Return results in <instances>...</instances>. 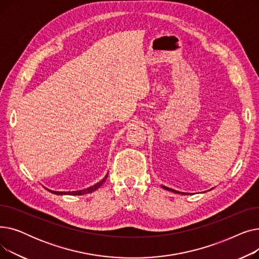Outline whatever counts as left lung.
I'll return each mask as SVG.
<instances>
[{
    "instance_id": "8db88e82",
    "label": "left lung",
    "mask_w": 259,
    "mask_h": 259,
    "mask_svg": "<svg viewBox=\"0 0 259 259\" xmlns=\"http://www.w3.org/2000/svg\"><path fill=\"white\" fill-rule=\"evenodd\" d=\"M162 188L164 189H166V190H168V191H171V192H173V193H178V194H187V193H182V192H180V191H176V190H174V189H170V188H167V187H165V186H161Z\"/></svg>"
}]
</instances>
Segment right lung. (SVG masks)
Here are the masks:
<instances>
[{"instance_id":"right-lung-1","label":"right lung","mask_w":259,"mask_h":259,"mask_svg":"<svg viewBox=\"0 0 259 259\" xmlns=\"http://www.w3.org/2000/svg\"><path fill=\"white\" fill-rule=\"evenodd\" d=\"M107 176H108V175H106L105 178H104L101 182H99L98 184H95V185H93V186H91V187H89V188H87V189H85V190H79V191L59 192V191H53V190H49V189H47V188H45V189H47L49 192H51V193H53V194H57V195H83V194L91 193V192L95 191V190H98V189L105 183V181H106V179H107Z\"/></svg>"}]
</instances>
